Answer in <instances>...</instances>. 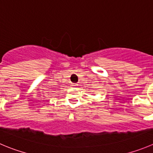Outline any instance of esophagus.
Returning a JSON list of instances; mask_svg holds the SVG:
<instances>
[{
    "label": "esophagus",
    "mask_w": 153,
    "mask_h": 153,
    "mask_svg": "<svg viewBox=\"0 0 153 153\" xmlns=\"http://www.w3.org/2000/svg\"><path fill=\"white\" fill-rule=\"evenodd\" d=\"M72 87H77V86H78V84H72Z\"/></svg>",
    "instance_id": "34e87169"
}]
</instances>
